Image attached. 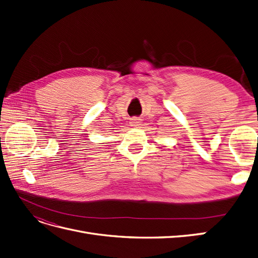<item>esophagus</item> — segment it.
I'll use <instances>...</instances> for the list:
<instances>
[{
	"label": "esophagus",
	"instance_id": "esophagus-1",
	"mask_svg": "<svg viewBox=\"0 0 258 258\" xmlns=\"http://www.w3.org/2000/svg\"><path fill=\"white\" fill-rule=\"evenodd\" d=\"M130 123H131V126L138 127V126H140V123H141V119H140L139 117H132V118L130 119Z\"/></svg>",
	"mask_w": 258,
	"mask_h": 258
}]
</instances>
